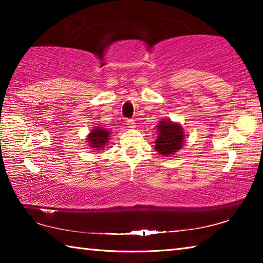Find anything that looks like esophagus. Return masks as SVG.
Instances as JSON below:
<instances>
[{"instance_id": "esophagus-1", "label": "esophagus", "mask_w": 263, "mask_h": 263, "mask_svg": "<svg viewBox=\"0 0 263 263\" xmlns=\"http://www.w3.org/2000/svg\"><path fill=\"white\" fill-rule=\"evenodd\" d=\"M126 125H127V127H130V128H135L136 127V122L133 121V119H128V121H126Z\"/></svg>"}]
</instances>
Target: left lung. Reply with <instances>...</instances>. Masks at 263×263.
<instances>
[{
  "label": "left lung",
  "instance_id": "8db88e82",
  "mask_svg": "<svg viewBox=\"0 0 263 263\" xmlns=\"http://www.w3.org/2000/svg\"><path fill=\"white\" fill-rule=\"evenodd\" d=\"M157 127L158 137L155 140V151H158L163 157H169L182 148L184 132L179 123L162 121Z\"/></svg>",
  "mask_w": 263,
  "mask_h": 263
}]
</instances>
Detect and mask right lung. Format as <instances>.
I'll return each instance as SVG.
<instances>
[{"mask_svg":"<svg viewBox=\"0 0 263 263\" xmlns=\"http://www.w3.org/2000/svg\"><path fill=\"white\" fill-rule=\"evenodd\" d=\"M110 132L103 127H94V130H91L87 137V142L90 146V148L100 151L106 145V142L109 140Z\"/></svg>","mask_w":263,"mask_h":263,"instance_id":"right-lung-1","label":"right lung"}]
</instances>
